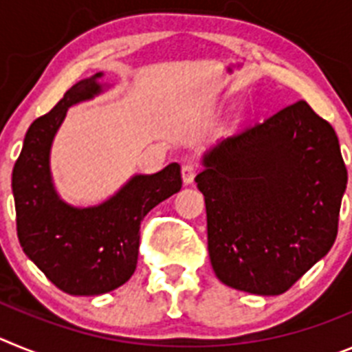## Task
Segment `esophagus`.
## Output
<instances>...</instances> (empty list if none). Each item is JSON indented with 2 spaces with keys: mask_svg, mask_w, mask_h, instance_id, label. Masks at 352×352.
Returning a JSON list of instances; mask_svg holds the SVG:
<instances>
[{
  "mask_svg": "<svg viewBox=\"0 0 352 352\" xmlns=\"http://www.w3.org/2000/svg\"><path fill=\"white\" fill-rule=\"evenodd\" d=\"M182 178H183V183H185V185H192V183H194L195 164H192V162H186V164H183Z\"/></svg>",
  "mask_w": 352,
  "mask_h": 352,
  "instance_id": "obj_1",
  "label": "esophagus"
}]
</instances>
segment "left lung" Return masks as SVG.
<instances>
[{"label": "left lung", "mask_w": 352, "mask_h": 352, "mask_svg": "<svg viewBox=\"0 0 352 352\" xmlns=\"http://www.w3.org/2000/svg\"><path fill=\"white\" fill-rule=\"evenodd\" d=\"M201 164L195 183L222 284L276 296L333 247L347 169L333 126L307 102L222 139Z\"/></svg>", "instance_id": "obj_1"}]
</instances>
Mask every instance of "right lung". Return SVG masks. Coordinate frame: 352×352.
<instances>
[{
  "label": "right lung",
  "mask_w": 352,
  "mask_h": 352,
  "mask_svg": "<svg viewBox=\"0 0 352 352\" xmlns=\"http://www.w3.org/2000/svg\"><path fill=\"white\" fill-rule=\"evenodd\" d=\"M102 77L98 72L74 84L31 123L12 173L19 243L56 287L74 296H100L125 284L138 266L141 220L182 188L174 162L155 174H133L95 206H72L60 197L51 173L52 142L72 105L109 88Z\"/></svg>",
  "instance_id": "add662e5"
}]
</instances>
